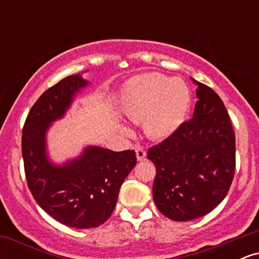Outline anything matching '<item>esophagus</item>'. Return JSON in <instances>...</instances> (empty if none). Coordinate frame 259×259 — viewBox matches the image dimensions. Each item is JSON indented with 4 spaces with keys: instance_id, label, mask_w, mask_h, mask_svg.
I'll use <instances>...</instances> for the list:
<instances>
[{
    "instance_id": "esophagus-1",
    "label": "esophagus",
    "mask_w": 259,
    "mask_h": 259,
    "mask_svg": "<svg viewBox=\"0 0 259 259\" xmlns=\"http://www.w3.org/2000/svg\"><path fill=\"white\" fill-rule=\"evenodd\" d=\"M135 152H136V158H138V160H144L146 158V151H145L142 147H136Z\"/></svg>"
}]
</instances>
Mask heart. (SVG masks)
<instances>
[{
  "label": "heart",
  "mask_w": 259,
  "mask_h": 259,
  "mask_svg": "<svg viewBox=\"0 0 259 259\" xmlns=\"http://www.w3.org/2000/svg\"><path fill=\"white\" fill-rule=\"evenodd\" d=\"M123 112L133 120L145 119L150 138L163 140L174 135L191 107V91L185 81L159 73H145L129 79L120 92ZM123 134H130L124 124Z\"/></svg>",
  "instance_id": "obj_1"
}]
</instances>
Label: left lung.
<instances>
[{
  "mask_svg": "<svg viewBox=\"0 0 259 259\" xmlns=\"http://www.w3.org/2000/svg\"><path fill=\"white\" fill-rule=\"evenodd\" d=\"M197 86L194 118L174 135L148 150L156 165L153 200L175 222L206 215L227 196L235 171V133L221 97Z\"/></svg>",
  "mask_w": 259,
  "mask_h": 259,
  "instance_id": "1",
  "label": "left lung"
}]
</instances>
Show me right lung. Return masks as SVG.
Returning a JSON list of instances; mask_svg holds the SVG:
<instances>
[{"mask_svg":"<svg viewBox=\"0 0 259 259\" xmlns=\"http://www.w3.org/2000/svg\"><path fill=\"white\" fill-rule=\"evenodd\" d=\"M89 85L75 74L45 91L31 107L22 136L25 177L35 201L56 221L75 229L100 227L111 217L121 184L136 165L134 151L114 152L100 146H86L62 164L50 158V127Z\"/></svg>","mask_w":259,"mask_h":259,"instance_id":"1","label":"right lung"}]
</instances>
